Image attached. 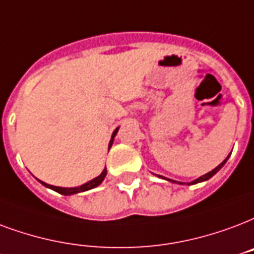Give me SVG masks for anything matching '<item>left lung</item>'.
Here are the masks:
<instances>
[{"label": "left lung", "instance_id": "left-lung-1", "mask_svg": "<svg viewBox=\"0 0 254 254\" xmlns=\"http://www.w3.org/2000/svg\"><path fill=\"white\" fill-rule=\"evenodd\" d=\"M229 157H230V154H229V156H228V157L225 158V160H224V161L221 162V164H220V165L216 166V168H214V169H213V170H210V172H209V173L204 174V176H201V177H198V179L193 180V181H190V183H188V184H187V183H180V181H174V180H170V179H166V177H162V176H158V177H161V179L166 180V181H170V183H173V184H180V185H185V184H187V185H194V184L202 183V181H206V180L212 179L213 176H214V174L217 173L218 170L221 169L222 166L225 165V162L228 161V158H229Z\"/></svg>", "mask_w": 254, "mask_h": 254}]
</instances>
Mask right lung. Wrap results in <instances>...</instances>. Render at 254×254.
I'll return each instance as SVG.
<instances>
[{"instance_id":"1","label":"right lung","mask_w":254,"mask_h":254,"mask_svg":"<svg viewBox=\"0 0 254 254\" xmlns=\"http://www.w3.org/2000/svg\"><path fill=\"white\" fill-rule=\"evenodd\" d=\"M119 129L120 127H116V129H114L113 134H112V138H110V141H109V149L112 148V145H113L114 137H116V134H117ZM105 176H106V168L102 170L100 176H97L96 179L90 180V181H88V183H85L84 185H80V187H75V188L54 187V185H49V184L44 183V181H41V180H38V181H40V183H41L44 187L49 188V189H52V190H54V191H57V193H60V194H64V196H71V194H77V193H81V191L90 190V189H93V188L98 187V185H100V184L104 181Z\"/></svg>"}]
</instances>
